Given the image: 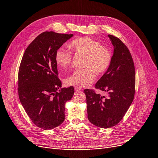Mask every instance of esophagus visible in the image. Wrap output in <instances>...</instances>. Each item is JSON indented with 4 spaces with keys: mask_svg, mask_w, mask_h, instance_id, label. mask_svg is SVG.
I'll return each mask as SVG.
<instances>
[{
    "mask_svg": "<svg viewBox=\"0 0 158 158\" xmlns=\"http://www.w3.org/2000/svg\"><path fill=\"white\" fill-rule=\"evenodd\" d=\"M74 90H75V91H76L77 92H78V91H81V88H80V87H75Z\"/></svg>",
    "mask_w": 158,
    "mask_h": 158,
    "instance_id": "esophagus-1",
    "label": "esophagus"
}]
</instances>
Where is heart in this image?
Wrapping results in <instances>:
<instances>
[{
	"instance_id": "heart-1",
	"label": "heart",
	"mask_w": 158,
	"mask_h": 158,
	"mask_svg": "<svg viewBox=\"0 0 158 158\" xmlns=\"http://www.w3.org/2000/svg\"><path fill=\"white\" fill-rule=\"evenodd\" d=\"M69 46L75 53L85 55L83 66L85 68L75 70L65 80L67 85L87 87L95 80L94 72L98 74H103L110 65L112 55L110 50L91 37L83 36L74 39ZM55 58L56 64L65 69L71 64L72 54L68 50L60 48L56 51Z\"/></svg>"
}]
</instances>
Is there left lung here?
<instances>
[{
    "label": "left lung",
    "instance_id": "obj_1",
    "mask_svg": "<svg viewBox=\"0 0 158 158\" xmlns=\"http://www.w3.org/2000/svg\"><path fill=\"white\" fill-rule=\"evenodd\" d=\"M114 46L107 71L97 81L95 88L106 92V98L85 89L87 118L93 125L103 129L117 125L128 110L135 94L136 73L131 52L122 41L109 35Z\"/></svg>",
    "mask_w": 158,
    "mask_h": 158
}]
</instances>
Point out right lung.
<instances>
[{"instance_id":"obj_1","label":"right lung","mask_w":158,"mask_h":158,"mask_svg":"<svg viewBox=\"0 0 158 158\" xmlns=\"http://www.w3.org/2000/svg\"><path fill=\"white\" fill-rule=\"evenodd\" d=\"M73 34L46 31L30 44L22 56L18 74V93L22 107L33 123L51 130L65 119V104L74 95L73 86L61 88L56 51Z\"/></svg>"}]
</instances>
